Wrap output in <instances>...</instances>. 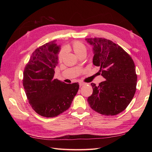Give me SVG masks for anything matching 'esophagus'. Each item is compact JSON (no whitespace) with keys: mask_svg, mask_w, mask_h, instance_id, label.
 Listing matches in <instances>:
<instances>
[{"mask_svg":"<svg viewBox=\"0 0 152 152\" xmlns=\"http://www.w3.org/2000/svg\"><path fill=\"white\" fill-rule=\"evenodd\" d=\"M86 84V83H84V82H79V86H80V87H82V86H84V85H85Z\"/></svg>","mask_w":152,"mask_h":152,"instance_id":"esophagus-1","label":"esophagus"}]
</instances>
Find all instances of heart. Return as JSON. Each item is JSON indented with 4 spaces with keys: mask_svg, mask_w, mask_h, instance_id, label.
Segmentation results:
<instances>
[{
    "mask_svg": "<svg viewBox=\"0 0 152 152\" xmlns=\"http://www.w3.org/2000/svg\"><path fill=\"white\" fill-rule=\"evenodd\" d=\"M72 48L73 50V51H74V53L77 55V56H79L80 54L82 53H86L87 48H86V45L84 43L80 42V41H75V42L72 44ZM65 53H66L65 49L62 48L60 50V51H59L58 56V59L59 62L63 61L64 56H65Z\"/></svg>",
    "mask_w": 152,
    "mask_h": 152,
    "instance_id": "b5f03b06",
    "label": "heart"
}]
</instances>
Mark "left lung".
<instances>
[{
	"label": "left lung",
	"instance_id": "1",
	"mask_svg": "<svg viewBox=\"0 0 152 152\" xmlns=\"http://www.w3.org/2000/svg\"><path fill=\"white\" fill-rule=\"evenodd\" d=\"M93 46V64L99 66L105 80L96 86L87 98L91 108L102 115H115L123 112L134 97L137 75L132 58L120 45L103 38L86 39Z\"/></svg>",
	"mask_w": 152,
	"mask_h": 152
}]
</instances>
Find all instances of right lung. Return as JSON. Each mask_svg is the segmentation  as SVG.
Here are the masks:
<instances>
[{"instance_id": "add662e5", "label": "right lung", "mask_w": 152, "mask_h": 152, "mask_svg": "<svg viewBox=\"0 0 152 152\" xmlns=\"http://www.w3.org/2000/svg\"><path fill=\"white\" fill-rule=\"evenodd\" d=\"M60 45L50 41L37 48L26 65L23 85L32 109L40 115L55 117L70 108L79 88L54 79Z\"/></svg>"}]
</instances>
